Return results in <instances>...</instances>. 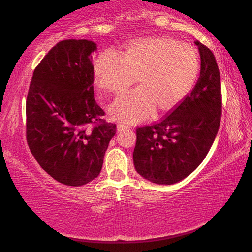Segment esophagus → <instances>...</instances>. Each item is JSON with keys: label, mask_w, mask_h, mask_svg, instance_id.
Returning a JSON list of instances; mask_svg holds the SVG:
<instances>
[{"label": "esophagus", "mask_w": 252, "mask_h": 252, "mask_svg": "<svg viewBox=\"0 0 252 252\" xmlns=\"http://www.w3.org/2000/svg\"><path fill=\"white\" fill-rule=\"evenodd\" d=\"M127 126L126 125H125V123H119V125L117 126V130L118 131H122V130H126V129H127Z\"/></svg>", "instance_id": "1"}]
</instances>
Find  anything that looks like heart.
Returning a JSON list of instances; mask_svg holds the SVG:
<instances>
[{"label":"heart","mask_w":252,"mask_h":252,"mask_svg":"<svg viewBox=\"0 0 252 252\" xmlns=\"http://www.w3.org/2000/svg\"><path fill=\"white\" fill-rule=\"evenodd\" d=\"M201 63L193 46L164 36L135 40L119 55L102 53L93 66L96 88L120 95L134 80L138 89L113 102L114 120L136 123L156 114L168 113L183 102L199 79Z\"/></svg>","instance_id":"obj_1"}]
</instances>
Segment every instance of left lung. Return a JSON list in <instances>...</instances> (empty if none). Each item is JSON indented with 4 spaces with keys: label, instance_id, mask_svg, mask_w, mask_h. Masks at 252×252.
<instances>
[{
    "label": "left lung",
    "instance_id": "left-lung-1",
    "mask_svg": "<svg viewBox=\"0 0 252 252\" xmlns=\"http://www.w3.org/2000/svg\"><path fill=\"white\" fill-rule=\"evenodd\" d=\"M198 45L201 69L193 90L163 120L136 129L134 168L157 185H173L206 158L221 120L220 73L213 53Z\"/></svg>",
    "mask_w": 252,
    "mask_h": 252
}]
</instances>
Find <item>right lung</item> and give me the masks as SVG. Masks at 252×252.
<instances>
[{"label":"right lung","mask_w":252,"mask_h":252,"mask_svg":"<svg viewBox=\"0 0 252 252\" xmlns=\"http://www.w3.org/2000/svg\"><path fill=\"white\" fill-rule=\"evenodd\" d=\"M94 42L64 40L33 72L27 97V140L41 168L65 186L87 185L99 176L117 132L105 122L93 91ZM90 124H94L92 128Z\"/></svg>","instance_id":"add662e5"}]
</instances>
